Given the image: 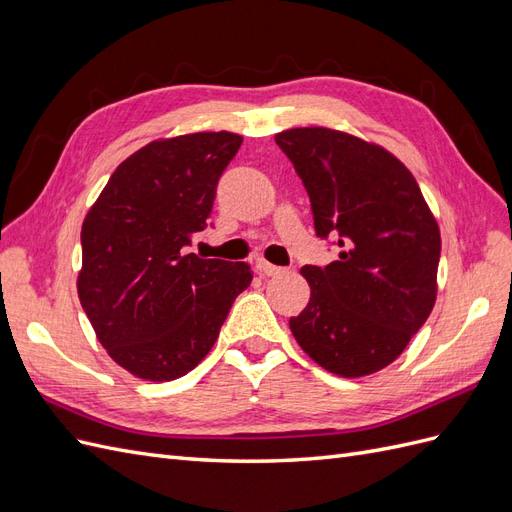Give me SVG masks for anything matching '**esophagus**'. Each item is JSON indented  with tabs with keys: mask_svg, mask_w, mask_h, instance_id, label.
<instances>
[{
	"mask_svg": "<svg viewBox=\"0 0 512 512\" xmlns=\"http://www.w3.org/2000/svg\"><path fill=\"white\" fill-rule=\"evenodd\" d=\"M256 269L262 273V275H280L284 273V267H277V265H271V262L267 260H256Z\"/></svg>",
	"mask_w": 512,
	"mask_h": 512,
	"instance_id": "esophagus-1",
	"label": "esophagus"
}]
</instances>
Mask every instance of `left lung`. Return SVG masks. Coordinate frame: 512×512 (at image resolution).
<instances>
[{"mask_svg":"<svg viewBox=\"0 0 512 512\" xmlns=\"http://www.w3.org/2000/svg\"><path fill=\"white\" fill-rule=\"evenodd\" d=\"M275 143L305 185L316 235L339 247L331 265L301 269L312 297L290 331L331 374H376L436 303L438 222L410 170L380 145L329 128H292Z\"/></svg>","mask_w":512,"mask_h":512,"instance_id":"8db88e82","label":"left lung"}]
</instances>
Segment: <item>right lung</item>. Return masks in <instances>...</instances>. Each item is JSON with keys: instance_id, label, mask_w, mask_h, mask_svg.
<instances>
[{"instance_id": "add662e5", "label": "right lung", "mask_w": 512, "mask_h": 512, "mask_svg": "<svg viewBox=\"0 0 512 512\" xmlns=\"http://www.w3.org/2000/svg\"><path fill=\"white\" fill-rule=\"evenodd\" d=\"M241 143L232 132L153 141L115 168L87 213L79 299L100 344L136 378L192 371L252 282L245 262L188 254Z\"/></svg>"}]
</instances>
